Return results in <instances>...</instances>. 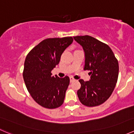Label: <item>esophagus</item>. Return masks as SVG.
<instances>
[{"mask_svg":"<svg viewBox=\"0 0 134 134\" xmlns=\"http://www.w3.org/2000/svg\"><path fill=\"white\" fill-rule=\"evenodd\" d=\"M75 79L73 78V77H72V76H70V82H74V81H75Z\"/></svg>","mask_w":134,"mask_h":134,"instance_id":"obj_1","label":"esophagus"}]
</instances>
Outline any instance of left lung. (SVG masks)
<instances>
[{
    "mask_svg": "<svg viewBox=\"0 0 134 134\" xmlns=\"http://www.w3.org/2000/svg\"><path fill=\"white\" fill-rule=\"evenodd\" d=\"M85 52L84 70L90 71V81L79 80L77 91L82 104L88 107L106 102L114 90L119 75V63L110 47L90 36H75Z\"/></svg>",
    "mask_w": 134,
    "mask_h": 134,
    "instance_id": "obj_1",
    "label": "left lung"
}]
</instances>
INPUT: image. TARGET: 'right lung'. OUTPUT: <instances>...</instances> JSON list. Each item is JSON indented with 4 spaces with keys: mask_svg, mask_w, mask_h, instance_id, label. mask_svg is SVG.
<instances>
[{
    "mask_svg": "<svg viewBox=\"0 0 134 134\" xmlns=\"http://www.w3.org/2000/svg\"><path fill=\"white\" fill-rule=\"evenodd\" d=\"M72 41V37L46 39L26 57L23 72L26 87L33 99L42 107L54 109L63 104L69 77H54L51 71Z\"/></svg>",
    "mask_w": 134,
    "mask_h": 134,
    "instance_id": "add662e5",
    "label": "right lung"
}]
</instances>
